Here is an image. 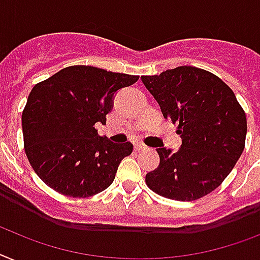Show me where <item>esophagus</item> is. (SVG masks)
<instances>
[{"label":"esophagus","instance_id":"1","mask_svg":"<svg viewBox=\"0 0 260 260\" xmlns=\"http://www.w3.org/2000/svg\"><path fill=\"white\" fill-rule=\"evenodd\" d=\"M147 147H145L144 144H141V143H139V144L135 145V151H143V149H145Z\"/></svg>","mask_w":260,"mask_h":260}]
</instances>
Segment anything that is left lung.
<instances>
[{
	"instance_id": "obj_1",
	"label": "left lung",
	"mask_w": 260,
	"mask_h": 260,
	"mask_svg": "<svg viewBox=\"0 0 260 260\" xmlns=\"http://www.w3.org/2000/svg\"><path fill=\"white\" fill-rule=\"evenodd\" d=\"M161 113L178 123L181 147L156 149L159 167L145 175L157 195L191 202L218 188L244 149L247 120L233 89L218 76L178 67L159 76H141Z\"/></svg>"
}]
</instances>
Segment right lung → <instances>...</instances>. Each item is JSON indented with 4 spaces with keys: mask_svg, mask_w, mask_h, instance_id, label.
Instances as JSON below:
<instances>
[{
    "mask_svg": "<svg viewBox=\"0 0 260 260\" xmlns=\"http://www.w3.org/2000/svg\"><path fill=\"white\" fill-rule=\"evenodd\" d=\"M137 80L73 65L33 86L22 112V134L27 160L45 184L72 198L108 188L134 145L99 136L94 124L107 123L117 90Z\"/></svg>",
    "mask_w": 260,
    "mask_h": 260,
    "instance_id": "obj_1",
    "label": "right lung"
}]
</instances>
